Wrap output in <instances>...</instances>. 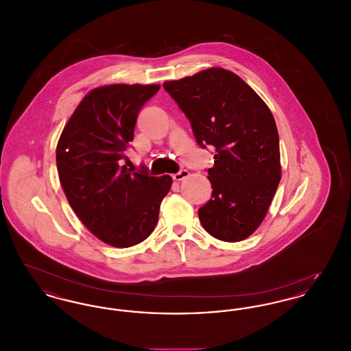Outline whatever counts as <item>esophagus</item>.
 Masks as SVG:
<instances>
[{
  "label": "esophagus",
  "mask_w": 351,
  "mask_h": 351,
  "mask_svg": "<svg viewBox=\"0 0 351 351\" xmlns=\"http://www.w3.org/2000/svg\"><path fill=\"white\" fill-rule=\"evenodd\" d=\"M189 176V172L186 171V169H180L178 173H175L173 176H172V179L175 180V182H182L184 180L185 178H188Z\"/></svg>",
  "instance_id": "1"
}]
</instances>
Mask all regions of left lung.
<instances>
[{
  "mask_svg": "<svg viewBox=\"0 0 351 351\" xmlns=\"http://www.w3.org/2000/svg\"><path fill=\"white\" fill-rule=\"evenodd\" d=\"M189 119L202 149H216L208 168L212 197L199 209L204 229L225 242L254 233L282 178L279 134L271 110L239 76L208 68L163 83Z\"/></svg>",
  "mask_w": 351,
  "mask_h": 351,
  "instance_id": "left-lung-1",
  "label": "left lung"
}]
</instances>
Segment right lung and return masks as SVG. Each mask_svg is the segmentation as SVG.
Masks as SVG:
<instances>
[{
    "instance_id": "obj_1",
    "label": "right lung",
    "mask_w": 351,
    "mask_h": 351,
    "mask_svg": "<svg viewBox=\"0 0 351 351\" xmlns=\"http://www.w3.org/2000/svg\"><path fill=\"white\" fill-rule=\"evenodd\" d=\"M158 84H114L92 89L56 146V166L68 202L85 228L102 242L125 249L155 229L171 176H150L122 166L139 110Z\"/></svg>"
}]
</instances>
